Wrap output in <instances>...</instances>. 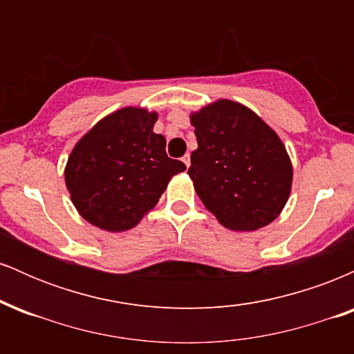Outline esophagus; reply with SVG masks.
<instances>
[{
	"instance_id": "esophagus-1",
	"label": "esophagus",
	"mask_w": 354,
	"mask_h": 354,
	"mask_svg": "<svg viewBox=\"0 0 354 354\" xmlns=\"http://www.w3.org/2000/svg\"><path fill=\"white\" fill-rule=\"evenodd\" d=\"M181 161L183 163H185V166L186 168H189V165H191V160H189V154H185V156L181 158Z\"/></svg>"
}]
</instances>
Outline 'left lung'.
<instances>
[{
    "mask_svg": "<svg viewBox=\"0 0 354 354\" xmlns=\"http://www.w3.org/2000/svg\"><path fill=\"white\" fill-rule=\"evenodd\" d=\"M198 149L188 169L206 209L225 228L254 231L279 216L293 166L283 141L254 111L218 100L191 113Z\"/></svg>",
    "mask_w": 354,
    "mask_h": 354,
    "instance_id": "1",
    "label": "left lung"
}]
</instances>
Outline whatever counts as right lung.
Masks as SVG:
<instances>
[{"label": "right lung", "mask_w": 354, "mask_h": 354, "mask_svg": "<svg viewBox=\"0 0 354 354\" xmlns=\"http://www.w3.org/2000/svg\"><path fill=\"white\" fill-rule=\"evenodd\" d=\"M158 115L121 108L104 116L76 143L64 181L78 213L111 233L135 228L156 206L185 163L166 154V140L153 126Z\"/></svg>", "instance_id": "right-lung-1"}]
</instances>
